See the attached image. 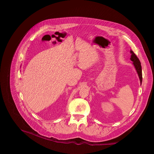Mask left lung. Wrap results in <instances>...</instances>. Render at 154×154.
Segmentation results:
<instances>
[{"instance_id": "obj_1", "label": "left lung", "mask_w": 154, "mask_h": 154, "mask_svg": "<svg viewBox=\"0 0 154 154\" xmlns=\"http://www.w3.org/2000/svg\"><path fill=\"white\" fill-rule=\"evenodd\" d=\"M131 53L132 54L131 60L133 62V63L135 66V68L137 72V74L139 75L140 83L142 84V67H141V63L139 60V59L137 57V55L134 53L133 51H131Z\"/></svg>"}]
</instances>
